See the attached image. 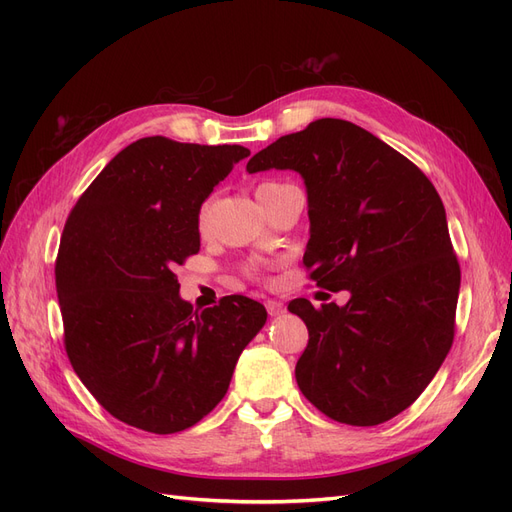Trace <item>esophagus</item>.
I'll list each match as a JSON object with an SVG mask.
<instances>
[{
	"instance_id": "obj_1",
	"label": "esophagus",
	"mask_w": 512,
	"mask_h": 512,
	"mask_svg": "<svg viewBox=\"0 0 512 512\" xmlns=\"http://www.w3.org/2000/svg\"><path fill=\"white\" fill-rule=\"evenodd\" d=\"M265 305H267V312H269V316H280V314L284 312V303H282V301H275V299H271V301H267Z\"/></svg>"
}]
</instances>
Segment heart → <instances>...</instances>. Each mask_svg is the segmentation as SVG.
Returning a JSON list of instances; mask_svg holds the SVG:
<instances>
[{
  "mask_svg": "<svg viewBox=\"0 0 512 512\" xmlns=\"http://www.w3.org/2000/svg\"><path fill=\"white\" fill-rule=\"evenodd\" d=\"M280 185H282V183H275V181L260 183L258 190H256V196H258V194H265V192H269V190L280 188ZM209 207H211V203L207 200V203L203 205V209H200V226H205V222H207V218H209Z\"/></svg>",
  "mask_w": 512,
  "mask_h": 512,
  "instance_id": "heart-1",
  "label": "heart"
}]
</instances>
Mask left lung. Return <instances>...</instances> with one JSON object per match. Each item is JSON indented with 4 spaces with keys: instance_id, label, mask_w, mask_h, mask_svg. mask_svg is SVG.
<instances>
[{
    "instance_id": "obj_1",
    "label": "left lung",
    "mask_w": 512,
    "mask_h": 512,
    "mask_svg": "<svg viewBox=\"0 0 512 512\" xmlns=\"http://www.w3.org/2000/svg\"><path fill=\"white\" fill-rule=\"evenodd\" d=\"M269 168L305 181L309 277L350 292L344 307L288 303L309 333L299 389L337 423L391 421L453 346L461 271L442 200L421 168L344 119H316L247 162Z\"/></svg>"
}]
</instances>
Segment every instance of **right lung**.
I'll return each instance as SVG.
<instances>
[{"label":"right lung","mask_w":512,"mask_h":512,"mask_svg":"<svg viewBox=\"0 0 512 512\" xmlns=\"http://www.w3.org/2000/svg\"><path fill=\"white\" fill-rule=\"evenodd\" d=\"M241 145L147 136L83 192L55 262L64 346L76 376L119 421L151 433L196 425L228 391L267 309L243 294L194 312L175 267L198 254V213Z\"/></svg>","instance_id":"obj_1"}]
</instances>
